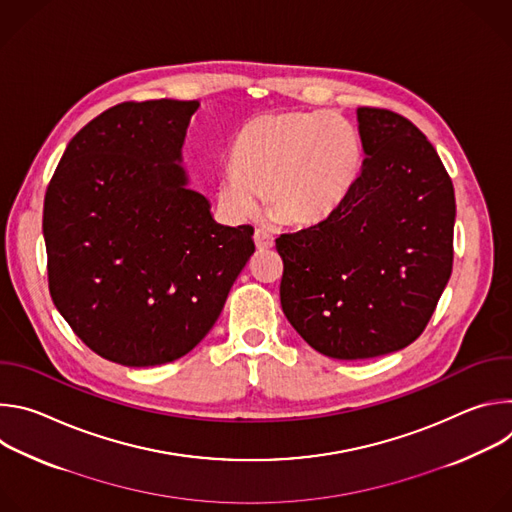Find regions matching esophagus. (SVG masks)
I'll list each match as a JSON object with an SVG mask.
<instances>
[{
  "mask_svg": "<svg viewBox=\"0 0 512 512\" xmlns=\"http://www.w3.org/2000/svg\"><path fill=\"white\" fill-rule=\"evenodd\" d=\"M255 245H257L259 251H269V249H273L275 239H273V235H269L267 231L257 229V231H255Z\"/></svg>",
  "mask_w": 512,
  "mask_h": 512,
  "instance_id": "obj_1",
  "label": "esophagus"
}]
</instances>
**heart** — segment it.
<instances>
[{"mask_svg":"<svg viewBox=\"0 0 512 512\" xmlns=\"http://www.w3.org/2000/svg\"><path fill=\"white\" fill-rule=\"evenodd\" d=\"M216 200L231 218L251 216L265 192L267 208L287 225L324 221L350 192L362 166L356 129L338 113L279 111L239 133Z\"/></svg>","mask_w":512,"mask_h":512,"instance_id":"1","label":"heart"}]
</instances>
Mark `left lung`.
<instances>
[{"label": "left lung", "instance_id": "8db88e82", "mask_svg": "<svg viewBox=\"0 0 512 512\" xmlns=\"http://www.w3.org/2000/svg\"><path fill=\"white\" fill-rule=\"evenodd\" d=\"M362 172L314 227L275 239L281 308L318 352L389 354L425 330L454 263V184L403 115L360 107Z\"/></svg>", "mask_w": 512, "mask_h": 512}]
</instances>
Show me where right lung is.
Listing matches in <instances>:
<instances>
[{
    "label": "right lung",
    "instance_id": "right-lung-1",
    "mask_svg": "<svg viewBox=\"0 0 512 512\" xmlns=\"http://www.w3.org/2000/svg\"><path fill=\"white\" fill-rule=\"evenodd\" d=\"M198 101L121 103L66 145L44 196L56 310L123 367L188 354L255 253L253 227L218 225L188 188L182 143Z\"/></svg>",
    "mask_w": 512,
    "mask_h": 512
}]
</instances>
